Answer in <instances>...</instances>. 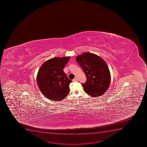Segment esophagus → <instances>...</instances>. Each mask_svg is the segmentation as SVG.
Masks as SVG:
<instances>
[{"mask_svg":"<svg viewBox=\"0 0 147 147\" xmlns=\"http://www.w3.org/2000/svg\"><path fill=\"white\" fill-rule=\"evenodd\" d=\"M78 79L77 77L75 78L73 80V82H78Z\"/></svg>","mask_w":147,"mask_h":147,"instance_id":"1","label":"esophagus"}]
</instances>
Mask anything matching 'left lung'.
<instances>
[{
    "mask_svg": "<svg viewBox=\"0 0 147 147\" xmlns=\"http://www.w3.org/2000/svg\"><path fill=\"white\" fill-rule=\"evenodd\" d=\"M76 59L87 78L86 82L82 84L84 92L93 97L103 95L111 82L110 72L105 60L90 53H84L76 57Z\"/></svg>",
    "mask_w": 147,
    "mask_h": 147,
    "instance_id": "1",
    "label": "left lung"
}]
</instances>
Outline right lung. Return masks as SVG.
Returning a JSON list of instances; mask_svg holds the SVG:
<instances>
[{"label": "right lung", "instance_id": "1", "mask_svg": "<svg viewBox=\"0 0 147 147\" xmlns=\"http://www.w3.org/2000/svg\"><path fill=\"white\" fill-rule=\"evenodd\" d=\"M69 59V57H54L44 62L38 71V87L44 96L49 100L60 101L69 92V85L72 80L63 71Z\"/></svg>", "mask_w": 147, "mask_h": 147}]
</instances>
